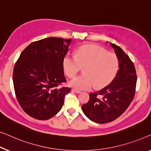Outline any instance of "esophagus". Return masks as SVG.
Returning a JSON list of instances; mask_svg holds the SVG:
<instances>
[{
    "label": "esophagus",
    "instance_id": "obj_1",
    "mask_svg": "<svg viewBox=\"0 0 151 151\" xmlns=\"http://www.w3.org/2000/svg\"><path fill=\"white\" fill-rule=\"evenodd\" d=\"M73 91V92H76V93H77V94H79V93H81V92L80 90H76V89H73V90H72Z\"/></svg>",
    "mask_w": 151,
    "mask_h": 151
}]
</instances>
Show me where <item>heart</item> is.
<instances>
[{
	"label": "heart",
	"mask_w": 151,
	"mask_h": 151,
	"mask_svg": "<svg viewBox=\"0 0 151 151\" xmlns=\"http://www.w3.org/2000/svg\"><path fill=\"white\" fill-rule=\"evenodd\" d=\"M118 66V59L115 54L92 44L81 46L76 55L67 54L63 59L64 71L70 78L84 67L85 74L70 82L72 87L78 90H88L94 86L96 88L106 86L116 76Z\"/></svg>",
	"instance_id": "heart-1"
}]
</instances>
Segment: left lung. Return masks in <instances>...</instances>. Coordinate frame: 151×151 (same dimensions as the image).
<instances>
[{
	"label": "left lung",
	"instance_id": "left-lung-1",
	"mask_svg": "<svg viewBox=\"0 0 151 151\" xmlns=\"http://www.w3.org/2000/svg\"><path fill=\"white\" fill-rule=\"evenodd\" d=\"M118 59L117 75L110 83L96 92L90 94V100L82 110L93 122L105 124L122 115L132 102L136 88L134 64L120 46L110 43Z\"/></svg>",
	"mask_w": 151,
	"mask_h": 151
}]
</instances>
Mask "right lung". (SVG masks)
Returning <instances> with one entry per match:
<instances>
[{
    "label": "right lung",
    "mask_w": 151,
    "mask_h": 151,
    "mask_svg": "<svg viewBox=\"0 0 151 151\" xmlns=\"http://www.w3.org/2000/svg\"><path fill=\"white\" fill-rule=\"evenodd\" d=\"M71 39L48 37L29 44L15 63L13 82L22 109L40 120L60 111L70 88L58 86L66 82L63 59Z\"/></svg>",
    "instance_id": "obj_1"
}]
</instances>
